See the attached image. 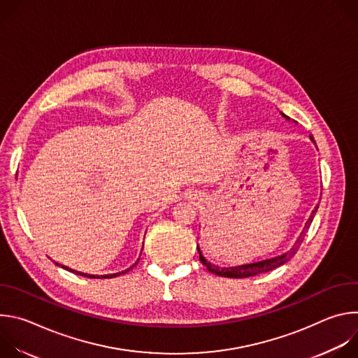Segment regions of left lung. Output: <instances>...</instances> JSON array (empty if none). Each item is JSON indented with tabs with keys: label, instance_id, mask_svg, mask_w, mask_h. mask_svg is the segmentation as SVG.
I'll return each instance as SVG.
<instances>
[{
	"label": "left lung",
	"instance_id": "8db88e82",
	"mask_svg": "<svg viewBox=\"0 0 358 358\" xmlns=\"http://www.w3.org/2000/svg\"><path fill=\"white\" fill-rule=\"evenodd\" d=\"M280 115H282L286 120H290V117H287L286 115H283V113H280ZM310 140H312V143L316 144L313 136H310ZM317 208H319V206H316L315 210L312 211L310 217L308 218V221H306L304 228H303V231L300 232V235L297 236V239L294 241L293 246H292L287 252L279 255V257H275V258H271V259H264V261H259V262H253V264L238 265V266H218V265H215V264H211L208 259H206V257H203V255H202L199 246L196 245V249H198V252H199V261L202 262V265L207 266V269H208L211 273H215V275L224 276V278H235V279H239V278H249V276H255V275H259V273H265V272L273 271V269H276V268L285 265L287 261H290V259L294 257L297 249L300 248V245H301V242H303V239H304L306 231L309 229V227H310V224H312V221H313V218H315V215H316V213H317Z\"/></svg>",
	"mask_w": 358,
	"mask_h": 358
}]
</instances>
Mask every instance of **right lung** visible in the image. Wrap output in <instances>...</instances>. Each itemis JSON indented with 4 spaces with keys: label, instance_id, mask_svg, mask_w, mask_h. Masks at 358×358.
I'll return each instance as SVG.
<instances>
[{
    "label": "right lung",
    "instance_id": "obj_1",
    "mask_svg": "<svg viewBox=\"0 0 358 358\" xmlns=\"http://www.w3.org/2000/svg\"><path fill=\"white\" fill-rule=\"evenodd\" d=\"M137 262H138V259H137ZM137 262H136V264H137ZM136 264H134L133 266H136ZM55 265H58V266H61V268H64V269H66V271H69V272H73V273H76V275H80V276H85V278H93V279H99V278H101V279H112V278H116V276H120V275L129 272V271L133 268V266H130V268L126 269V271H122V272H117V273H109V275H87V273H83V272H78V271L69 269L68 266H64V265H61V264H58V262H55Z\"/></svg>",
    "mask_w": 358,
    "mask_h": 358
}]
</instances>
